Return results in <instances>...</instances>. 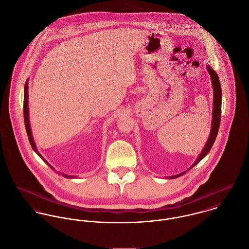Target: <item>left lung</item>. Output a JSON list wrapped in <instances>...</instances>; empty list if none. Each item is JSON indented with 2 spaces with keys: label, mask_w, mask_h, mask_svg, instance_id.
I'll return each mask as SVG.
<instances>
[{
  "label": "left lung",
  "mask_w": 249,
  "mask_h": 249,
  "mask_svg": "<svg viewBox=\"0 0 249 249\" xmlns=\"http://www.w3.org/2000/svg\"><path fill=\"white\" fill-rule=\"evenodd\" d=\"M207 70L210 74L211 80H212V86H213V113H212V127H211V132H210V136L209 139L204 146V148L202 150V152L199 154L196 160L194 162V164L188 168L186 171L174 175V176H169L166 177L167 179H175L178 178L180 176H182L183 174H185L188 170H190L191 168H193L194 166H196L199 161L210 152V150L212 148L217 133H218V128H219V124H220V116H221V88H220V83H219V79L217 74L215 73V71L213 69H212L211 66L207 65Z\"/></svg>",
  "instance_id": "1"
}]
</instances>
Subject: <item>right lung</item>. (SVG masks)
I'll list each match as a JSON object with an SVG mask.
<instances>
[{
    "mask_svg": "<svg viewBox=\"0 0 249 249\" xmlns=\"http://www.w3.org/2000/svg\"><path fill=\"white\" fill-rule=\"evenodd\" d=\"M28 83H29V80H27L26 84H25V88H24V121H25V127H26V131H27V134H28V137H29V141H30V143L32 145V148L34 149V151L50 166L52 169H54L50 163L41 156V154L38 152V150L36 148V142L34 141V138H33V135H32V129H31V124H30V117H29V87H28ZM60 173V172H58ZM62 174L63 177L67 178V179H75L76 176H72V175H67V174H64V173H60Z\"/></svg>",
    "mask_w": 249,
    "mask_h": 249,
    "instance_id": "1",
    "label": "right lung"
}]
</instances>
